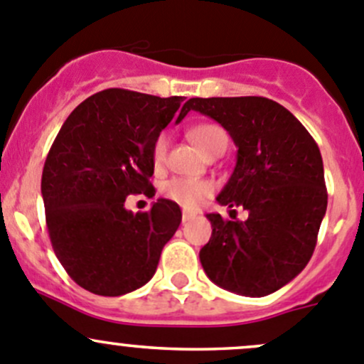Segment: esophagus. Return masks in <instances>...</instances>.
Listing matches in <instances>:
<instances>
[{
	"label": "esophagus",
	"mask_w": 364,
	"mask_h": 364,
	"mask_svg": "<svg viewBox=\"0 0 364 364\" xmlns=\"http://www.w3.org/2000/svg\"><path fill=\"white\" fill-rule=\"evenodd\" d=\"M191 219H194V214H193V212H189V210H183V212H182V223H187V221H191Z\"/></svg>",
	"instance_id": "esophagus-1"
}]
</instances>
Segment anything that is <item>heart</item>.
<instances>
[{
  "mask_svg": "<svg viewBox=\"0 0 364 364\" xmlns=\"http://www.w3.org/2000/svg\"><path fill=\"white\" fill-rule=\"evenodd\" d=\"M191 138L198 149L207 156L219 145H228V136L225 129L215 124H201L191 129ZM170 138L166 132H161L152 145V161L157 168L163 166L168 156ZM214 191V186L207 181H191V178H171L164 183L163 194L168 200L182 205L186 208H198Z\"/></svg>",
  "mask_w": 364,
  "mask_h": 364,
  "instance_id": "heart-1",
  "label": "heart"
}]
</instances>
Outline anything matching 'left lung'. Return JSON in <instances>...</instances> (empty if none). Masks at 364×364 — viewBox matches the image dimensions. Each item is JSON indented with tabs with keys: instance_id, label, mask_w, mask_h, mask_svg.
Instances as JSON below:
<instances>
[{
	"instance_id": "obj_1",
	"label": "left lung",
	"mask_w": 364,
	"mask_h": 364,
	"mask_svg": "<svg viewBox=\"0 0 364 364\" xmlns=\"http://www.w3.org/2000/svg\"><path fill=\"white\" fill-rule=\"evenodd\" d=\"M189 111L232 136L237 164L218 201L247 210L246 221L207 214L212 235L200 250L201 267L221 289L269 296L303 271L316 246L327 208L318 146L287 107L265 97H194L182 107Z\"/></svg>"
}]
</instances>
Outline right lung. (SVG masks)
Wrapping results in <instances>:
<instances>
[{
  "instance_id": "add662e5",
  "label": "right lung",
  "mask_w": 364,
  "mask_h": 364,
  "mask_svg": "<svg viewBox=\"0 0 364 364\" xmlns=\"http://www.w3.org/2000/svg\"><path fill=\"white\" fill-rule=\"evenodd\" d=\"M182 100L109 88L61 125L42 171L46 223L60 264L88 292L117 297L149 283L181 225L175 201L132 214L125 198L154 193L152 145Z\"/></svg>"
}]
</instances>
